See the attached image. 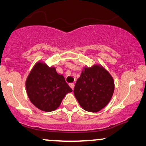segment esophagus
<instances>
[{"label":"esophagus","instance_id":"esophagus-1","mask_svg":"<svg viewBox=\"0 0 146 146\" xmlns=\"http://www.w3.org/2000/svg\"><path fill=\"white\" fill-rule=\"evenodd\" d=\"M70 86L72 89H74V83H70Z\"/></svg>","mask_w":146,"mask_h":146}]
</instances>
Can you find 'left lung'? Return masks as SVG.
I'll use <instances>...</instances> for the list:
<instances>
[{
    "label": "left lung",
    "mask_w": 146,
    "mask_h": 146,
    "mask_svg": "<svg viewBox=\"0 0 146 146\" xmlns=\"http://www.w3.org/2000/svg\"><path fill=\"white\" fill-rule=\"evenodd\" d=\"M114 92L113 77L101 64L84 67L74 94L85 110L98 112L106 106Z\"/></svg>",
    "instance_id": "left-lung-1"
}]
</instances>
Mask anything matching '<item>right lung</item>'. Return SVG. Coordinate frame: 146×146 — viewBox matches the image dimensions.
Wrapping results in <instances>:
<instances>
[{"label":"right lung","instance_id":"1","mask_svg":"<svg viewBox=\"0 0 146 146\" xmlns=\"http://www.w3.org/2000/svg\"><path fill=\"white\" fill-rule=\"evenodd\" d=\"M25 84L31 102L44 111L56 110L65 96L72 91L64 76L58 73L55 67H50L40 60L32 68Z\"/></svg>","mask_w":146,"mask_h":146}]
</instances>
